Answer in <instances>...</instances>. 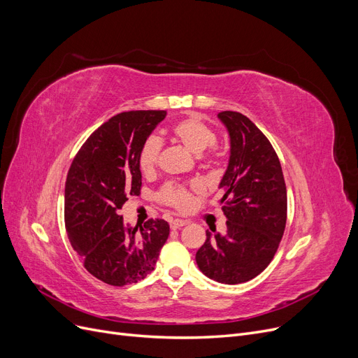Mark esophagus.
<instances>
[{
  "mask_svg": "<svg viewBox=\"0 0 358 358\" xmlns=\"http://www.w3.org/2000/svg\"><path fill=\"white\" fill-rule=\"evenodd\" d=\"M186 224H188V221L183 220V218H175V220H170V229H173V230L180 229V227H183V226H186Z\"/></svg>",
  "mask_w": 358,
  "mask_h": 358,
  "instance_id": "obj_1",
  "label": "esophagus"
}]
</instances>
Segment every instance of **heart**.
I'll use <instances>...</instances> for the list:
<instances>
[{"mask_svg":"<svg viewBox=\"0 0 358 358\" xmlns=\"http://www.w3.org/2000/svg\"><path fill=\"white\" fill-rule=\"evenodd\" d=\"M172 137L195 156H201L203 151H207L217 143L215 131L208 124L201 121L199 117H186L175 124L172 128ZM160 151L162 140L156 135H151L144 141L138 156V164L144 173H150L155 170ZM198 189L199 186L196 183H192L189 188L178 183H167L159 196L167 206L183 211L191 206L192 191Z\"/></svg>","mask_w":358,"mask_h":358,"instance_id":"obj_1","label":"heart"}]
</instances>
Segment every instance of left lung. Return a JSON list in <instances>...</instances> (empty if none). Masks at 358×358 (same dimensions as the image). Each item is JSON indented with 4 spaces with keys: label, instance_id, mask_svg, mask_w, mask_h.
<instances>
[{
    "label": "left lung",
    "instance_id": "1",
    "mask_svg": "<svg viewBox=\"0 0 358 358\" xmlns=\"http://www.w3.org/2000/svg\"><path fill=\"white\" fill-rule=\"evenodd\" d=\"M230 137V157L218 188L227 230H207L195 261L203 275L223 282H246L269 265L282 239L287 189L275 150L249 117L218 113Z\"/></svg>",
    "mask_w": 358,
    "mask_h": 358
}]
</instances>
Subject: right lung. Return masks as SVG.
I'll return each instance as SVG.
<instances>
[{
    "mask_svg": "<svg viewBox=\"0 0 358 358\" xmlns=\"http://www.w3.org/2000/svg\"><path fill=\"white\" fill-rule=\"evenodd\" d=\"M166 115L131 110L110 117L83 144L68 170V239L90 274L109 285L144 280L169 237L164 220H148L138 230L119 215L128 195H140V150Z\"/></svg>",
    "mask_w": 358,
    "mask_h": 358,
    "instance_id": "1",
    "label": "right lung"
}]
</instances>
